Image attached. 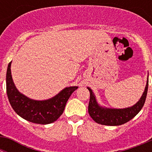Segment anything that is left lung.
Listing matches in <instances>:
<instances>
[{"label":"left lung","instance_id":"left-lung-1","mask_svg":"<svg viewBox=\"0 0 152 152\" xmlns=\"http://www.w3.org/2000/svg\"><path fill=\"white\" fill-rule=\"evenodd\" d=\"M148 87V78L147 79L145 90L140 100L132 107L124 109H112L102 107L98 104L93 90L87 87L90 97L88 106V113L90 117L96 123L106 126H119L129 121L141 110L146 99Z\"/></svg>","mask_w":152,"mask_h":152}]
</instances>
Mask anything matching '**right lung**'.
<instances>
[{"instance_id": "add662e5", "label": "right lung", "mask_w": 152, "mask_h": 152, "mask_svg": "<svg viewBox=\"0 0 152 152\" xmlns=\"http://www.w3.org/2000/svg\"><path fill=\"white\" fill-rule=\"evenodd\" d=\"M11 63L12 62L9 63L7 71V93L15 113L25 120L34 124H48L56 121L63 113L67 100L78 87H66L48 100H33L20 93L16 88L11 74Z\"/></svg>"}]
</instances>
